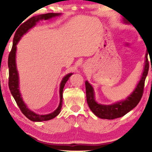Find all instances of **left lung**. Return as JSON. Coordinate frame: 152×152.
Returning a JSON list of instances; mask_svg holds the SVG:
<instances>
[{
  "instance_id": "obj_1",
  "label": "left lung",
  "mask_w": 152,
  "mask_h": 152,
  "mask_svg": "<svg viewBox=\"0 0 152 152\" xmlns=\"http://www.w3.org/2000/svg\"><path fill=\"white\" fill-rule=\"evenodd\" d=\"M126 23V21H124ZM147 55H145V61L142 76L134 91L124 100H121L112 104H101L95 100V91L88 81L85 82L87 103L90 109L95 115L102 119L113 120L122 117L137 106L142 96L145 81L148 74L149 61Z\"/></svg>"
}]
</instances>
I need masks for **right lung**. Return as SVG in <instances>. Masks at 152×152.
<instances>
[{"instance_id":"add662e5","label":"right lung","mask_w":152,"mask_h":152,"mask_svg":"<svg viewBox=\"0 0 152 152\" xmlns=\"http://www.w3.org/2000/svg\"><path fill=\"white\" fill-rule=\"evenodd\" d=\"M61 15V13H48L44 14H40V15L33 16L30 18L27 21L23 23L14 34L13 39V45H12L11 52H10L9 57H8V68H9V88L11 92V94L15 99L16 104L20 108V111L26 118L29 120H32L33 122H42L50 120L53 118H55L61 112L62 107V102H63V91L66 83L68 80V79L72 75V73H68L65 75L62 79L61 84L59 87V97L60 102L57 108V109L51 113L46 114V115H39L34 113V111H31L28 107H27L26 103L24 102L23 97L21 96L19 89V76H18V72L16 68V45L18 41L20 40L21 37L26 34L30 29L36 26L37 23L40 20H49L53 18H55L57 16Z\"/></svg>"}]
</instances>
